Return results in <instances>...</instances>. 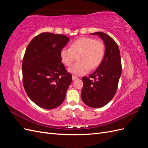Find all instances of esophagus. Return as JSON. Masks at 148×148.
<instances>
[{"mask_svg": "<svg viewBox=\"0 0 148 148\" xmlns=\"http://www.w3.org/2000/svg\"><path fill=\"white\" fill-rule=\"evenodd\" d=\"M78 78L77 77H76V76H75V75H73L72 76V79L73 80H75V79H78Z\"/></svg>", "mask_w": 148, "mask_h": 148, "instance_id": "esophagus-1", "label": "esophagus"}]
</instances>
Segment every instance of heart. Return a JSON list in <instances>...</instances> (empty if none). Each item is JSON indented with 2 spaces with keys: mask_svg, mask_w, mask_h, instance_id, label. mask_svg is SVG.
Returning <instances> with one entry per match:
<instances>
[{
  "mask_svg": "<svg viewBox=\"0 0 148 148\" xmlns=\"http://www.w3.org/2000/svg\"><path fill=\"white\" fill-rule=\"evenodd\" d=\"M106 52L105 44L101 40L90 37H82L71 43L69 49H62L60 59L66 66H70L77 58L78 62L69 69L70 73L83 75L88 70L97 69L104 59Z\"/></svg>",
  "mask_w": 148,
  "mask_h": 148,
  "instance_id": "obj_1",
  "label": "heart"
}]
</instances>
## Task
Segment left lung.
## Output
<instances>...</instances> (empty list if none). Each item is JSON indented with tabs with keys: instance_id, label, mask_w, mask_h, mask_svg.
Returning a JSON list of instances; mask_svg holds the SVG:
<instances>
[{
	"instance_id": "obj_1",
	"label": "left lung",
	"mask_w": 148,
	"mask_h": 148,
	"mask_svg": "<svg viewBox=\"0 0 148 148\" xmlns=\"http://www.w3.org/2000/svg\"><path fill=\"white\" fill-rule=\"evenodd\" d=\"M92 34L102 38L106 52L101 64L95 72L88 77H83L82 99L88 106L99 108L109 103L115 95L122 73V63L119 46L112 38L102 32Z\"/></svg>"
}]
</instances>
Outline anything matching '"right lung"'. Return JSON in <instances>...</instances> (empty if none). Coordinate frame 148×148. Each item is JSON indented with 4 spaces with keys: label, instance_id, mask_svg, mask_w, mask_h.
Listing matches in <instances>:
<instances>
[{
    "label": "right lung",
    "instance_id": "add662e5",
    "mask_svg": "<svg viewBox=\"0 0 148 148\" xmlns=\"http://www.w3.org/2000/svg\"><path fill=\"white\" fill-rule=\"evenodd\" d=\"M69 40L63 34L42 33L26 49L22 62L23 86L29 99L43 109L61 105L72 81L60 56Z\"/></svg>",
    "mask_w": 148,
    "mask_h": 148
}]
</instances>
